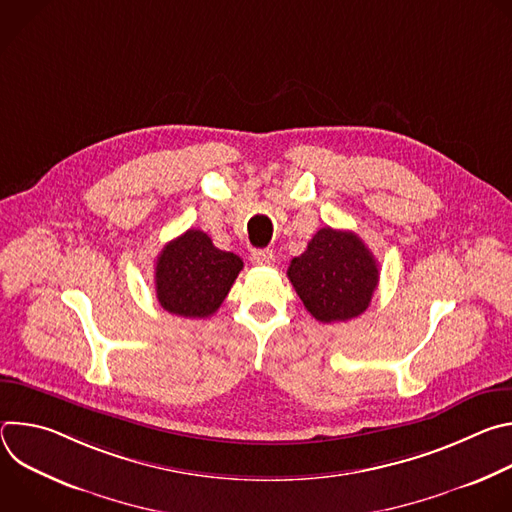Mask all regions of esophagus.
Instances as JSON below:
<instances>
[{"mask_svg": "<svg viewBox=\"0 0 512 512\" xmlns=\"http://www.w3.org/2000/svg\"><path fill=\"white\" fill-rule=\"evenodd\" d=\"M251 263L257 267H271L275 263V255L269 249H257L251 253Z\"/></svg>", "mask_w": 512, "mask_h": 512, "instance_id": "esophagus-1", "label": "esophagus"}]
</instances>
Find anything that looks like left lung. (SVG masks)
<instances>
[{"label": "left lung", "instance_id": "1", "mask_svg": "<svg viewBox=\"0 0 512 512\" xmlns=\"http://www.w3.org/2000/svg\"><path fill=\"white\" fill-rule=\"evenodd\" d=\"M287 277L316 320L346 322L369 308L379 285V265L358 235L326 227L300 257L291 259Z\"/></svg>", "mask_w": 512, "mask_h": 512}]
</instances>
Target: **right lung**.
Returning <instances> with one entry per match:
<instances>
[{
	"instance_id": "1",
	"label": "right lung",
	"mask_w": 512,
	"mask_h": 512,
	"mask_svg": "<svg viewBox=\"0 0 512 512\" xmlns=\"http://www.w3.org/2000/svg\"><path fill=\"white\" fill-rule=\"evenodd\" d=\"M241 269L239 255L216 249L206 233L190 229L158 255V302L176 316L208 318L221 308Z\"/></svg>"
}]
</instances>
